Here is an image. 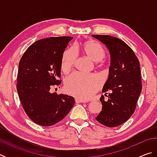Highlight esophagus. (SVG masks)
<instances>
[{
  "label": "esophagus",
  "instance_id": "obj_1",
  "mask_svg": "<svg viewBox=\"0 0 157 157\" xmlns=\"http://www.w3.org/2000/svg\"><path fill=\"white\" fill-rule=\"evenodd\" d=\"M75 102L76 103H82V102H86V101H85L84 100L78 99V98H76V99H75Z\"/></svg>",
  "mask_w": 157,
  "mask_h": 157
}]
</instances>
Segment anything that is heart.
<instances>
[{"mask_svg":"<svg viewBox=\"0 0 157 157\" xmlns=\"http://www.w3.org/2000/svg\"><path fill=\"white\" fill-rule=\"evenodd\" d=\"M83 50L86 56L95 62H101L105 57L106 52L100 45L94 41H88L83 45ZM78 52L75 47H71L63 52L62 69L68 72L75 63ZM101 86V81L98 77L92 75H82L74 73L65 80V89L68 94L82 99L91 98Z\"/></svg>","mask_w":157,"mask_h":157,"instance_id":"b5f03b06","label":"heart"}]
</instances>
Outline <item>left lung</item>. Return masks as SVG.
<instances>
[{
	"label": "left lung",
	"mask_w": 157,
	"mask_h": 157,
	"mask_svg": "<svg viewBox=\"0 0 157 157\" xmlns=\"http://www.w3.org/2000/svg\"><path fill=\"white\" fill-rule=\"evenodd\" d=\"M92 36L104 44L110 53L109 78L102 89L108 95H102V111L95 118L103 125L115 127L124 123L134 113L142 90L139 59L134 51L121 39L109 35Z\"/></svg>",
	"instance_id": "8db88e82"
}]
</instances>
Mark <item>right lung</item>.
<instances>
[{
  "instance_id": "right-lung-1",
  "label": "right lung",
  "mask_w": 157,
  "mask_h": 157,
  "mask_svg": "<svg viewBox=\"0 0 157 157\" xmlns=\"http://www.w3.org/2000/svg\"><path fill=\"white\" fill-rule=\"evenodd\" d=\"M71 36L50 37L28 47L19 62L17 89L28 116L41 126H52L67 115L75 104L68 95L51 93L59 85L63 54Z\"/></svg>"
}]
</instances>
